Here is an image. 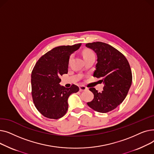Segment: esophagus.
Masks as SVG:
<instances>
[{
  "mask_svg": "<svg viewBox=\"0 0 154 154\" xmlns=\"http://www.w3.org/2000/svg\"><path fill=\"white\" fill-rule=\"evenodd\" d=\"M87 89V87H85V86H84V85H81V86H80V87H79V91H80V92L86 91Z\"/></svg>",
  "mask_w": 154,
  "mask_h": 154,
  "instance_id": "esophagus-1",
  "label": "esophagus"
}]
</instances>
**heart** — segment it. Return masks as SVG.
Instances as JSON below:
<instances>
[{
	"label": "heart",
	"instance_id": "heart-1",
	"mask_svg": "<svg viewBox=\"0 0 154 154\" xmlns=\"http://www.w3.org/2000/svg\"><path fill=\"white\" fill-rule=\"evenodd\" d=\"M91 54H93V53H92V52L91 51H90V50H85V51L83 52V55H84V57H85V56H87V55H91ZM72 58V55H71V56L70 57L69 61L71 60Z\"/></svg>",
	"mask_w": 154,
	"mask_h": 154
}]
</instances>
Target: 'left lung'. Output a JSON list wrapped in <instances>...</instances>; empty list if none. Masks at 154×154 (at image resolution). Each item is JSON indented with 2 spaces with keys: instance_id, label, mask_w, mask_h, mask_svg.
I'll return each mask as SVG.
<instances>
[{
  "instance_id": "1",
  "label": "left lung",
  "mask_w": 154,
  "mask_h": 154,
  "mask_svg": "<svg viewBox=\"0 0 154 154\" xmlns=\"http://www.w3.org/2000/svg\"><path fill=\"white\" fill-rule=\"evenodd\" d=\"M97 56L93 76L104 84L102 92L89 90L94 99L87 105L93 110L107 113L115 109L125 99L132 81V71L125 57L112 46L101 42L86 44Z\"/></svg>"
}]
</instances>
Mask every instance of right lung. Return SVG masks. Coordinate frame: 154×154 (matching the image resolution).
<instances>
[{
  "mask_svg": "<svg viewBox=\"0 0 154 154\" xmlns=\"http://www.w3.org/2000/svg\"><path fill=\"white\" fill-rule=\"evenodd\" d=\"M81 44L55 47L40 57L31 74L32 96L38 111L51 119L62 117L68 109L67 100L79 88L73 84L66 88L59 84L63 74H67L70 55Z\"/></svg>",
  "mask_w": 154,
  "mask_h": 154,
  "instance_id": "right-lung-1",
  "label": "right lung"
}]
</instances>
